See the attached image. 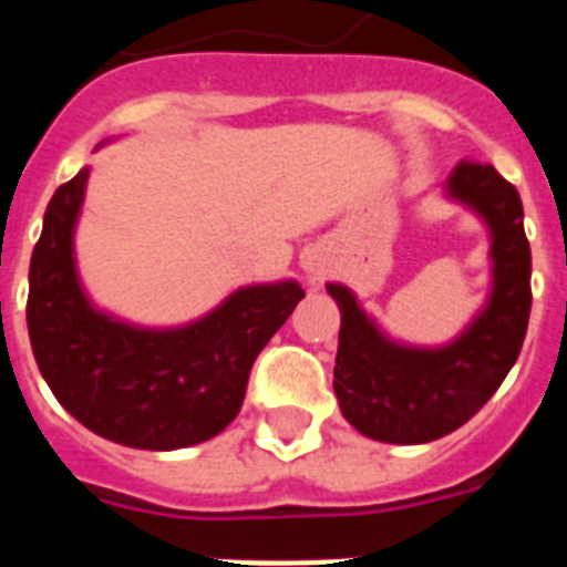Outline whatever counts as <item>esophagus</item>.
I'll use <instances>...</instances> for the list:
<instances>
[{"instance_id":"obj_1","label":"esophagus","mask_w":567,"mask_h":567,"mask_svg":"<svg viewBox=\"0 0 567 567\" xmlns=\"http://www.w3.org/2000/svg\"><path fill=\"white\" fill-rule=\"evenodd\" d=\"M320 278H323V269L320 267H307V280H309V287H315V284H320Z\"/></svg>"}]
</instances>
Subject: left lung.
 Masks as SVG:
<instances>
[{"label": "left lung", "instance_id": "8db88e82", "mask_svg": "<svg viewBox=\"0 0 567 567\" xmlns=\"http://www.w3.org/2000/svg\"><path fill=\"white\" fill-rule=\"evenodd\" d=\"M443 195L488 229L491 287L477 315L440 346L392 338L343 284H327L340 309L334 394L363 437L420 445L452 434L497 392L517 363L530 315V247L517 189L491 164H457Z\"/></svg>", "mask_w": 567, "mask_h": 567}]
</instances>
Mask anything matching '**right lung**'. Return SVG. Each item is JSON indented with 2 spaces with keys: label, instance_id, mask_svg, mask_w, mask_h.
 <instances>
[{
  "label": "right lung",
  "instance_id": "1",
  "mask_svg": "<svg viewBox=\"0 0 567 567\" xmlns=\"http://www.w3.org/2000/svg\"><path fill=\"white\" fill-rule=\"evenodd\" d=\"M87 178L82 167L53 193L30 258L28 334L39 372L64 412L110 443L144 452L207 443L240 412L255 358L303 289L292 278L238 287L182 327H142L107 312L76 264Z\"/></svg>",
  "mask_w": 567,
  "mask_h": 567
}]
</instances>
